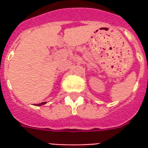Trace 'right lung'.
Wrapping results in <instances>:
<instances>
[{"instance_id":"add662e5","label":"right lung","mask_w":148,"mask_h":148,"mask_svg":"<svg viewBox=\"0 0 148 148\" xmlns=\"http://www.w3.org/2000/svg\"><path fill=\"white\" fill-rule=\"evenodd\" d=\"M47 102H42V103H39V104H38L37 106H42V105H44V104H46Z\"/></svg>"}]
</instances>
